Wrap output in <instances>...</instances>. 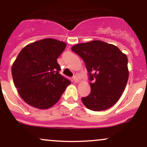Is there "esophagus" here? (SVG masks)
<instances>
[{"label":"esophagus","instance_id":"obj_1","mask_svg":"<svg viewBox=\"0 0 147 147\" xmlns=\"http://www.w3.org/2000/svg\"><path fill=\"white\" fill-rule=\"evenodd\" d=\"M72 79H73V81L75 82V83H78V82H79V79L78 77H77V76H74L73 78Z\"/></svg>","mask_w":147,"mask_h":147}]
</instances>
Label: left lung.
<instances>
[{
  "label": "left lung",
  "instance_id": "8db88e82",
  "mask_svg": "<svg viewBox=\"0 0 147 147\" xmlns=\"http://www.w3.org/2000/svg\"><path fill=\"white\" fill-rule=\"evenodd\" d=\"M72 50L83 59L88 72L90 93L83 104L94 111H104L119 100L129 79L128 59L115 45L92 41L77 44Z\"/></svg>",
  "mask_w": 147,
  "mask_h": 147
}]
</instances>
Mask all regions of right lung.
<instances>
[{"mask_svg":"<svg viewBox=\"0 0 147 147\" xmlns=\"http://www.w3.org/2000/svg\"><path fill=\"white\" fill-rule=\"evenodd\" d=\"M66 43L45 38L27 45L11 66L15 87L23 101L33 107L48 109L59 100L70 81L59 74L57 59Z\"/></svg>","mask_w":147,"mask_h":147,"instance_id":"right-lung-1","label":"right lung"}]
</instances>
